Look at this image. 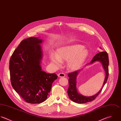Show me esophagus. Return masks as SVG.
<instances>
[{
    "mask_svg": "<svg viewBox=\"0 0 121 121\" xmlns=\"http://www.w3.org/2000/svg\"><path fill=\"white\" fill-rule=\"evenodd\" d=\"M58 76L59 77H64L65 76V75L64 73H60L58 74Z\"/></svg>",
    "mask_w": 121,
    "mask_h": 121,
    "instance_id": "esophagus-1",
    "label": "esophagus"
}]
</instances>
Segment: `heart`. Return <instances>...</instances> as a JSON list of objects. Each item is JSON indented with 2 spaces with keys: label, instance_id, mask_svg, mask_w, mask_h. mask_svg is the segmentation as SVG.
Here are the masks:
<instances>
[{
  "label": "heart",
  "instance_id": "heart-1",
  "mask_svg": "<svg viewBox=\"0 0 121 121\" xmlns=\"http://www.w3.org/2000/svg\"><path fill=\"white\" fill-rule=\"evenodd\" d=\"M89 56V51L81 44L64 46L57 49L56 53H51V63L56 67H60L62 62L67 61V66L71 70L80 69Z\"/></svg>",
  "mask_w": 121,
  "mask_h": 121
}]
</instances>
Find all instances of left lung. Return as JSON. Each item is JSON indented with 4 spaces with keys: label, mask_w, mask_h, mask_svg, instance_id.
Wrapping results in <instances>:
<instances>
[{
    "label": "left lung",
    "mask_w": 121,
    "mask_h": 121,
    "mask_svg": "<svg viewBox=\"0 0 121 121\" xmlns=\"http://www.w3.org/2000/svg\"><path fill=\"white\" fill-rule=\"evenodd\" d=\"M96 61H99L101 63L106 73L105 81L101 90L96 94L90 97L84 96L79 94L77 91L76 88V78L78 74L79 73L81 70H80L76 71L73 73H69L68 74V76L69 77L68 80L69 86L67 91V93L69 97V99L73 101L78 104L86 103L92 101L94 100L96 98V97H97V96L99 94V93L102 91V89L103 88L104 85H105L107 82L109 75V59L107 52L106 51H103L98 53L94 56V57L92 59L91 61L88 65L92 64Z\"/></svg>",
    "instance_id": "8db88e82"
}]
</instances>
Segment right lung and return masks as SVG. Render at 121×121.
I'll return each mask as SVG.
<instances>
[{
    "label": "right lung",
    "mask_w": 121,
    "mask_h": 121,
    "mask_svg": "<svg viewBox=\"0 0 121 121\" xmlns=\"http://www.w3.org/2000/svg\"><path fill=\"white\" fill-rule=\"evenodd\" d=\"M43 40L30 37L22 40L13 52L9 61L12 86L15 91L29 103L45 101L52 84L57 78L56 73H48L40 65Z\"/></svg>",
    "instance_id": "add662e5"
}]
</instances>
